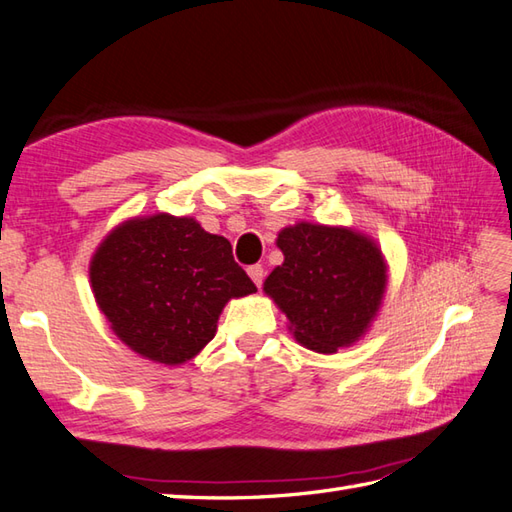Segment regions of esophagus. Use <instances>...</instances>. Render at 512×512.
I'll return each instance as SVG.
<instances>
[{
  "label": "esophagus",
  "instance_id": "34e87169",
  "mask_svg": "<svg viewBox=\"0 0 512 512\" xmlns=\"http://www.w3.org/2000/svg\"><path fill=\"white\" fill-rule=\"evenodd\" d=\"M247 274H249V278L254 280V285H256V287L263 285V280H265V269H263V265H252V267H247Z\"/></svg>",
  "mask_w": 512,
  "mask_h": 512
}]
</instances>
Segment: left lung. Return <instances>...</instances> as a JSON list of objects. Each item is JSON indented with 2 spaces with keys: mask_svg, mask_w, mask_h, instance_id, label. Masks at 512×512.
<instances>
[{
  "mask_svg": "<svg viewBox=\"0 0 512 512\" xmlns=\"http://www.w3.org/2000/svg\"><path fill=\"white\" fill-rule=\"evenodd\" d=\"M276 245L285 260L263 289L287 316L294 338L318 353L360 340L387 289V263L373 238L302 221L280 229Z\"/></svg>",
  "mask_w": 512,
  "mask_h": 512,
  "instance_id": "left-lung-1",
  "label": "left lung"
}]
</instances>
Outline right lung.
Returning a JSON list of instances; mask_svg holds the SVG:
<instances>
[{"mask_svg":"<svg viewBox=\"0 0 512 512\" xmlns=\"http://www.w3.org/2000/svg\"><path fill=\"white\" fill-rule=\"evenodd\" d=\"M90 285L117 338L170 367L216 336L227 300L256 291L227 238L172 214L114 227L92 256Z\"/></svg>","mask_w":512,"mask_h":512,"instance_id":"add662e5","label":"right lung"}]
</instances>
